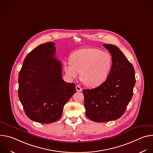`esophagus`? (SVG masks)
<instances>
[{
	"label": "esophagus",
	"instance_id": "obj_1",
	"mask_svg": "<svg viewBox=\"0 0 153 153\" xmlns=\"http://www.w3.org/2000/svg\"><path fill=\"white\" fill-rule=\"evenodd\" d=\"M76 91H81L82 90V88L79 85H77L76 86Z\"/></svg>",
	"mask_w": 153,
	"mask_h": 153
}]
</instances>
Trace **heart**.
Here are the masks:
<instances>
[{
	"label": "heart",
	"mask_w": 153,
	"mask_h": 153,
	"mask_svg": "<svg viewBox=\"0 0 153 153\" xmlns=\"http://www.w3.org/2000/svg\"><path fill=\"white\" fill-rule=\"evenodd\" d=\"M71 60L63 63L64 71L70 79L80 78L90 87L102 84L110 74L113 66L111 55L96 48H82L74 52Z\"/></svg>",
	"instance_id": "b5f03b06"
}]
</instances>
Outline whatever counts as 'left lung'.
Masks as SVG:
<instances>
[{"instance_id": "obj_1", "label": "left lung", "mask_w": 153, "mask_h": 153, "mask_svg": "<svg viewBox=\"0 0 153 153\" xmlns=\"http://www.w3.org/2000/svg\"><path fill=\"white\" fill-rule=\"evenodd\" d=\"M111 54L113 66L106 80L91 90H83L86 116L96 122L115 120L125 113L133 95L135 71L120 49L103 45Z\"/></svg>"}]
</instances>
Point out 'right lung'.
<instances>
[{
    "instance_id": "add662e5",
    "label": "right lung",
    "mask_w": 153,
    "mask_h": 153,
    "mask_svg": "<svg viewBox=\"0 0 153 153\" xmlns=\"http://www.w3.org/2000/svg\"><path fill=\"white\" fill-rule=\"evenodd\" d=\"M54 45L50 42L35 48L25 58L19 73L18 96L25 113L41 123L58 120L65 104L76 93L75 84L62 79Z\"/></svg>"
}]
</instances>
